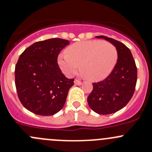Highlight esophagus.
Masks as SVG:
<instances>
[{
	"label": "esophagus",
	"mask_w": 152,
	"mask_h": 152,
	"mask_svg": "<svg viewBox=\"0 0 152 152\" xmlns=\"http://www.w3.org/2000/svg\"><path fill=\"white\" fill-rule=\"evenodd\" d=\"M74 84L76 85H81L82 84V82L81 80H79V79H75Z\"/></svg>",
	"instance_id": "obj_1"
}]
</instances>
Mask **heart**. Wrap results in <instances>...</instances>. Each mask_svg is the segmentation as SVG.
Masks as SVG:
<instances>
[{
	"instance_id": "b5f03b06",
	"label": "heart",
	"mask_w": 152,
	"mask_h": 152,
	"mask_svg": "<svg viewBox=\"0 0 152 152\" xmlns=\"http://www.w3.org/2000/svg\"><path fill=\"white\" fill-rule=\"evenodd\" d=\"M117 59L118 50L114 45L92 39L72 44L66 54L59 55L58 62L67 76L74 74L80 65L81 71L87 79L100 81L111 73Z\"/></svg>"
}]
</instances>
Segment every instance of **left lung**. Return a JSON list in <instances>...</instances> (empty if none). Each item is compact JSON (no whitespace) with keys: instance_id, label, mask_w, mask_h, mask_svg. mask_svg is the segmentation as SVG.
<instances>
[{"instance_id":"obj_1","label":"left lung","mask_w":152,"mask_h":152,"mask_svg":"<svg viewBox=\"0 0 152 152\" xmlns=\"http://www.w3.org/2000/svg\"><path fill=\"white\" fill-rule=\"evenodd\" d=\"M96 37L105 39L115 46L118 60L105 79L93 83V91L87 97V102L98 114H112L124 108L131 100L137 83V67L129 48L124 44L102 35Z\"/></svg>"}]
</instances>
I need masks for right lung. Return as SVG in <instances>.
Listing matches in <instances>:
<instances>
[{"mask_svg":"<svg viewBox=\"0 0 152 152\" xmlns=\"http://www.w3.org/2000/svg\"><path fill=\"white\" fill-rule=\"evenodd\" d=\"M70 42L61 38L39 41L27 48L15 66V86L25 108L39 115H53L63 107L74 79H67L57 62Z\"/></svg>","mask_w":152,"mask_h":152,"instance_id":"add662e5","label":"right lung"}]
</instances>
